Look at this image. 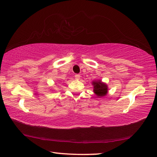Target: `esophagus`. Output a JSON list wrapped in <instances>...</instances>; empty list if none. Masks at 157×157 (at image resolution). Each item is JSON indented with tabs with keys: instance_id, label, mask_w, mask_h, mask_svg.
Masks as SVG:
<instances>
[{
	"instance_id": "obj_1",
	"label": "esophagus",
	"mask_w": 157,
	"mask_h": 157,
	"mask_svg": "<svg viewBox=\"0 0 157 157\" xmlns=\"http://www.w3.org/2000/svg\"><path fill=\"white\" fill-rule=\"evenodd\" d=\"M80 77H81L80 75H79V74H77L75 75V78L76 79H79V78H80Z\"/></svg>"
}]
</instances>
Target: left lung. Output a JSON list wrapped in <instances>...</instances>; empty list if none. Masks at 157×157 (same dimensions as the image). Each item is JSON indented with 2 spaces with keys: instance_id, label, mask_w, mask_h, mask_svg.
I'll return each instance as SVG.
<instances>
[{
  "instance_id": "obj_1",
  "label": "left lung",
  "mask_w": 157,
  "mask_h": 157,
  "mask_svg": "<svg viewBox=\"0 0 157 157\" xmlns=\"http://www.w3.org/2000/svg\"><path fill=\"white\" fill-rule=\"evenodd\" d=\"M93 92L97 97H104L107 94L109 90L108 85L105 82H103L101 79L92 81Z\"/></svg>"
}]
</instances>
